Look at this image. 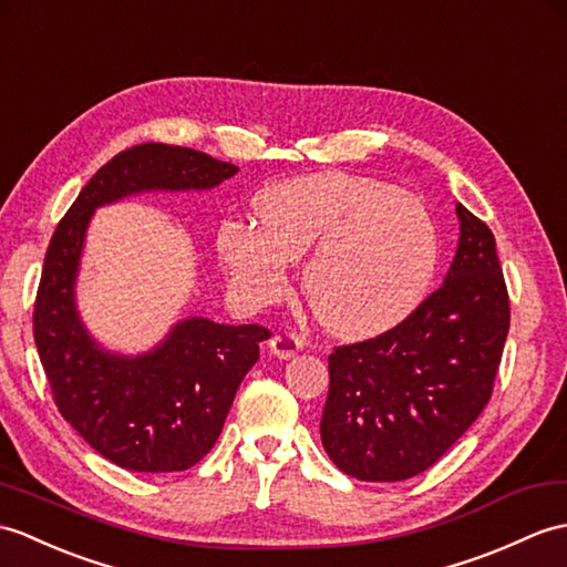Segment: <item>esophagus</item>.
Here are the masks:
<instances>
[{"label":"esophagus","instance_id":"esophagus-1","mask_svg":"<svg viewBox=\"0 0 567 567\" xmlns=\"http://www.w3.org/2000/svg\"><path fill=\"white\" fill-rule=\"evenodd\" d=\"M301 350V338L292 331H278L270 338V352L278 360H289Z\"/></svg>","mask_w":567,"mask_h":567}]
</instances>
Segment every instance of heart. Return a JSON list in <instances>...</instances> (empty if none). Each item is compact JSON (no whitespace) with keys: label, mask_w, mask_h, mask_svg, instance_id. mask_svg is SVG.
Here are the masks:
<instances>
[{"label":"heart","mask_w":567,"mask_h":567,"mask_svg":"<svg viewBox=\"0 0 567 567\" xmlns=\"http://www.w3.org/2000/svg\"><path fill=\"white\" fill-rule=\"evenodd\" d=\"M258 221H221L219 254L248 305L280 299L292 260L313 319L340 338H370L411 316L440 260L423 200L372 176L328 174L275 183L254 200Z\"/></svg>","instance_id":"b5f03b06"}]
</instances>
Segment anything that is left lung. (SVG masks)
Instances as JSON below:
<instances>
[{
  "mask_svg": "<svg viewBox=\"0 0 567 567\" xmlns=\"http://www.w3.org/2000/svg\"><path fill=\"white\" fill-rule=\"evenodd\" d=\"M458 246L440 289L396 328L328 354L321 442L358 481L413 478L476 423L509 331L488 224L458 203Z\"/></svg>",
  "mask_w": 567,
  "mask_h": 567,
  "instance_id": "1",
  "label": "left lung"
}]
</instances>
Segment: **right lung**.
Wrapping results in <instances>:
<instances>
[{
  "mask_svg": "<svg viewBox=\"0 0 567 567\" xmlns=\"http://www.w3.org/2000/svg\"><path fill=\"white\" fill-rule=\"evenodd\" d=\"M234 164L147 142L96 171L52 234L33 311V338L62 417L115 466L186 471L213 450L236 389L270 331L188 316L159 346L117 354L99 346L76 309V275L96 207L140 193L209 190Z\"/></svg>",
  "mask_w": 567,
  "mask_h": 567,
  "instance_id": "add662e5",
  "label": "right lung"
}]
</instances>
